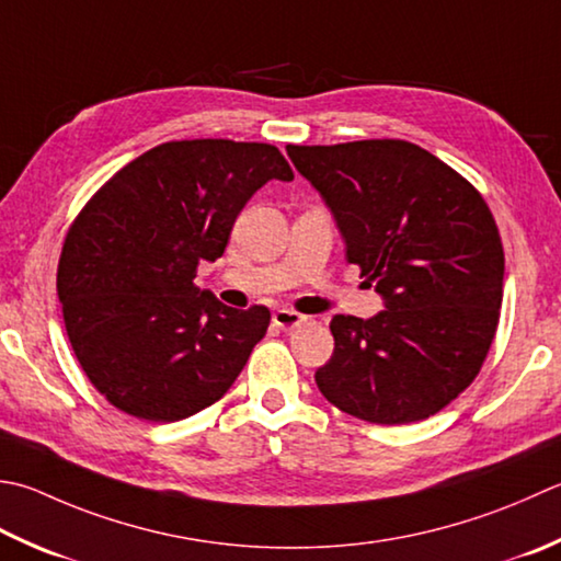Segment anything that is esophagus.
<instances>
[{"label":"esophagus","mask_w":561,"mask_h":561,"mask_svg":"<svg viewBox=\"0 0 561 561\" xmlns=\"http://www.w3.org/2000/svg\"><path fill=\"white\" fill-rule=\"evenodd\" d=\"M272 323L279 328V331H291V328H299L301 323H306V316L296 313L291 309H277L272 313Z\"/></svg>","instance_id":"34e87169"}]
</instances>
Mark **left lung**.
<instances>
[{"instance_id":"8db88e82","label":"left lung","mask_w":561,"mask_h":561,"mask_svg":"<svg viewBox=\"0 0 561 561\" xmlns=\"http://www.w3.org/2000/svg\"><path fill=\"white\" fill-rule=\"evenodd\" d=\"M375 284L383 311L335 316L323 397L355 419H431L484 365L503 299V245L486 202L462 174L405 140L287 146Z\"/></svg>"}]
</instances>
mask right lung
<instances>
[{
    "label": "right lung",
    "instance_id": "obj_1",
    "mask_svg": "<svg viewBox=\"0 0 561 561\" xmlns=\"http://www.w3.org/2000/svg\"><path fill=\"white\" fill-rule=\"evenodd\" d=\"M270 180L267 142L172 140L99 190L65 238L58 296L84 375L128 415L174 423L216 403L267 333L270 311L230 309L194 284L224 255L238 214Z\"/></svg>",
    "mask_w": 561,
    "mask_h": 561
}]
</instances>
